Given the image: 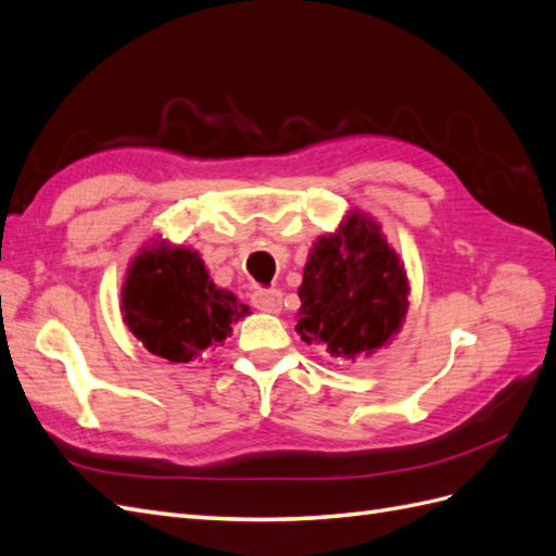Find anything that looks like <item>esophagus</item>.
I'll return each mask as SVG.
<instances>
[{
  "mask_svg": "<svg viewBox=\"0 0 556 556\" xmlns=\"http://www.w3.org/2000/svg\"><path fill=\"white\" fill-rule=\"evenodd\" d=\"M252 306L264 313H280L282 294L278 290H257L252 294Z\"/></svg>",
  "mask_w": 556,
  "mask_h": 556,
  "instance_id": "esophagus-1",
  "label": "esophagus"
}]
</instances>
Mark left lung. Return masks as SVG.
Segmentation results:
<instances>
[{
    "instance_id": "8db88e82",
    "label": "left lung",
    "mask_w": 556,
    "mask_h": 556,
    "mask_svg": "<svg viewBox=\"0 0 556 556\" xmlns=\"http://www.w3.org/2000/svg\"><path fill=\"white\" fill-rule=\"evenodd\" d=\"M408 294L406 266L382 227L355 208L308 252L296 333L339 362L371 357L401 331Z\"/></svg>"
}]
</instances>
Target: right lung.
Listing matches in <instances>:
<instances>
[{
    "label": "right lung",
    "mask_w": 556,
    "mask_h": 556,
    "mask_svg": "<svg viewBox=\"0 0 556 556\" xmlns=\"http://www.w3.org/2000/svg\"><path fill=\"white\" fill-rule=\"evenodd\" d=\"M127 329L153 355L188 364L213 343H225L231 325L250 308L217 288L199 252L150 239L127 266L121 288Z\"/></svg>",
    "instance_id": "obj_1"
}]
</instances>
